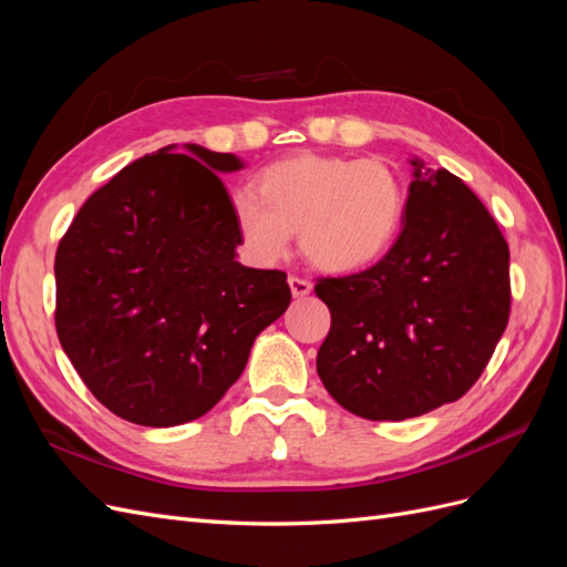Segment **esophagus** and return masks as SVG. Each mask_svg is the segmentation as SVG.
I'll return each instance as SVG.
<instances>
[{"label": "esophagus", "instance_id": "obj_1", "mask_svg": "<svg viewBox=\"0 0 567 567\" xmlns=\"http://www.w3.org/2000/svg\"><path fill=\"white\" fill-rule=\"evenodd\" d=\"M288 284H290V293H293L296 298H305V296H310V290H312V281L310 279H302V277H288Z\"/></svg>", "mask_w": 567, "mask_h": 567}]
</instances>
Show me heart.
I'll list each match as a JSON object with an SVG mask.
<instances>
[{
	"label": "heart",
	"instance_id": "1",
	"mask_svg": "<svg viewBox=\"0 0 567 567\" xmlns=\"http://www.w3.org/2000/svg\"><path fill=\"white\" fill-rule=\"evenodd\" d=\"M257 196H231L241 246L255 262L281 260L300 231V248L317 269H364L398 241L406 210L402 177L379 158L298 153L267 165Z\"/></svg>",
	"mask_w": 567,
	"mask_h": 567
}]
</instances>
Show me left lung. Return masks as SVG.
<instances>
[{
    "label": "left lung",
    "instance_id": "obj_1",
    "mask_svg": "<svg viewBox=\"0 0 567 567\" xmlns=\"http://www.w3.org/2000/svg\"><path fill=\"white\" fill-rule=\"evenodd\" d=\"M411 165L404 227L383 260L315 286L331 310L319 379L340 406L371 421L414 419L463 398L511 315L499 225L447 169Z\"/></svg>",
    "mask_w": 567,
    "mask_h": 567
}]
</instances>
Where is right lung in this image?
<instances>
[{"instance_id": "obj_1", "label": "right lung", "mask_w": 567, "mask_h": 567, "mask_svg": "<svg viewBox=\"0 0 567 567\" xmlns=\"http://www.w3.org/2000/svg\"><path fill=\"white\" fill-rule=\"evenodd\" d=\"M94 192L56 248L54 323L84 385L115 416L169 427L210 411L252 340L290 305L281 269L236 262L219 173L241 161L186 144Z\"/></svg>"}]
</instances>
